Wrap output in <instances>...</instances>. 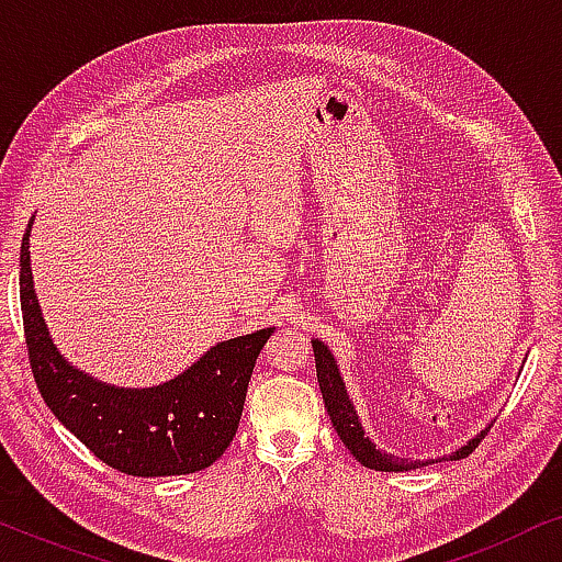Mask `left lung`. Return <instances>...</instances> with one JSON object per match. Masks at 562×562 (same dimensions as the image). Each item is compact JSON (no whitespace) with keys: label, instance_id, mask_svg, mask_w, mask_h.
<instances>
[{"label":"left lung","instance_id":"obj_1","mask_svg":"<svg viewBox=\"0 0 562 562\" xmlns=\"http://www.w3.org/2000/svg\"><path fill=\"white\" fill-rule=\"evenodd\" d=\"M312 350H314V360H317V381H319L322 398H325V409L329 414V419H333V427L337 429V435H340V440L345 442V448L352 452V458H356L360 465L371 468V471L402 473V471H414V468H425V465L435 463V460L396 458V456H389V452L375 448V445L366 437V429L360 427L356 406H352L348 389H345L335 356L327 350V345L319 340H312ZM488 429H491V425L486 429H481L473 440H468L463 448H458L456 452H452L450 460H460V458L471 456V452L479 448V442L483 440V437L488 435Z\"/></svg>","mask_w":562,"mask_h":562}]
</instances>
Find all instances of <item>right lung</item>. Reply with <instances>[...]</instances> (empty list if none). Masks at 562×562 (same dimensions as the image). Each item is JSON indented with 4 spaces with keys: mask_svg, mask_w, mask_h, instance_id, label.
Listing matches in <instances>:
<instances>
[{
    "mask_svg": "<svg viewBox=\"0 0 562 562\" xmlns=\"http://www.w3.org/2000/svg\"><path fill=\"white\" fill-rule=\"evenodd\" d=\"M30 227L20 252V302L30 366L43 402L94 456L127 475H183L210 468L233 442L245 394L273 327L217 342L176 379L120 389L81 373L53 345L30 271Z\"/></svg>",
    "mask_w": 562,
    "mask_h": 562,
    "instance_id": "add662e5",
    "label": "right lung"
}]
</instances>
